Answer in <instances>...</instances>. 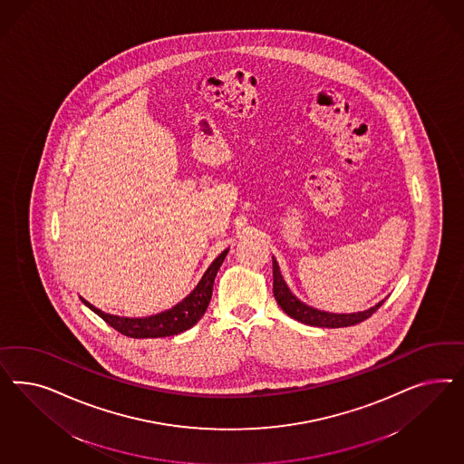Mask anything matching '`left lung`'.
Instances as JSON below:
<instances>
[{
  "label": "left lung",
  "mask_w": 464,
  "mask_h": 464,
  "mask_svg": "<svg viewBox=\"0 0 464 464\" xmlns=\"http://www.w3.org/2000/svg\"><path fill=\"white\" fill-rule=\"evenodd\" d=\"M272 268H274V295H276L277 304L281 306L285 314H289L291 318H295L301 324H311V326H324V328L351 326V324H361V322L367 320L384 303V301H381L372 308L359 311V313H351V314H335V313H326V311L311 308L308 304L301 303L289 291V287L285 285V282L282 279L281 270H279L276 258H272Z\"/></svg>",
  "instance_id": "obj_1"
}]
</instances>
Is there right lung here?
<instances>
[{"label": "right lung", "mask_w": 464, "mask_h": 464, "mask_svg": "<svg viewBox=\"0 0 464 464\" xmlns=\"http://www.w3.org/2000/svg\"><path fill=\"white\" fill-rule=\"evenodd\" d=\"M227 250L218 255V258L211 264V267L206 270L202 279L198 281L196 289L182 299L179 304L173 308L156 313L151 316L144 318H124V316H113L109 313H103L100 309L92 306L88 301H83L84 304L92 311H95L100 318L105 324H111L113 330L121 332L122 335L130 338H160L171 337L177 334H182L185 330L192 328L194 324L202 318L206 309L209 306L212 295V284L216 279V274L225 262Z\"/></svg>", "instance_id": "add662e5"}]
</instances>
